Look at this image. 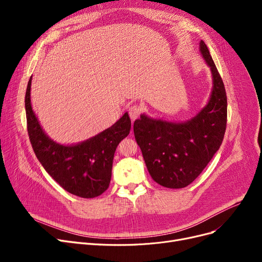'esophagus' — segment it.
Returning <instances> with one entry per match:
<instances>
[{
	"instance_id": "34e87169",
	"label": "esophagus",
	"mask_w": 262,
	"mask_h": 262,
	"mask_svg": "<svg viewBox=\"0 0 262 262\" xmlns=\"http://www.w3.org/2000/svg\"><path fill=\"white\" fill-rule=\"evenodd\" d=\"M128 114H129V117H130L132 121H135L141 114V107L138 106V105H134V106L129 107Z\"/></svg>"
}]
</instances>
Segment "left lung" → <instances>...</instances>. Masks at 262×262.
Listing matches in <instances>:
<instances>
[{"instance_id":"left-lung-1","label":"left lung","mask_w":262,"mask_h":262,"mask_svg":"<svg viewBox=\"0 0 262 262\" xmlns=\"http://www.w3.org/2000/svg\"><path fill=\"white\" fill-rule=\"evenodd\" d=\"M200 52L210 68L212 90L208 103L190 120L171 122L145 114L134 123L148 173L166 188L181 189L193 182L222 144L227 121V96L223 80L203 40Z\"/></svg>"}]
</instances>
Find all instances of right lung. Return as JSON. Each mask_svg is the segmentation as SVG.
<instances>
[{
  "instance_id": "add662e5",
  "label": "right lung",
  "mask_w": 262,
  "mask_h": 262,
  "mask_svg": "<svg viewBox=\"0 0 262 262\" xmlns=\"http://www.w3.org/2000/svg\"><path fill=\"white\" fill-rule=\"evenodd\" d=\"M32 77L25 93L27 132L34 152L46 171L66 191L92 199L107 190L118 144L130 132V119L124 114L113 126L91 138L64 145L52 140L41 127L31 103Z\"/></svg>"
}]
</instances>
